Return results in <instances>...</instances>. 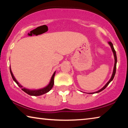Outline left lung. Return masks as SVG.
<instances>
[{"instance_id": "obj_1", "label": "left lung", "mask_w": 128, "mask_h": 128, "mask_svg": "<svg viewBox=\"0 0 128 128\" xmlns=\"http://www.w3.org/2000/svg\"><path fill=\"white\" fill-rule=\"evenodd\" d=\"M108 43H109L110 45V46H111V47L112 50V51H113V53H114V68L113 73H112V77H111V79H110V80H109V81H108V82H107V83L106 84V85H105L104 86V87H103L102 88H101L100 90H99V91H98V92H96V93H98V92H102V90H103L104 89H105V88H106V87H107V86L108 85H109V84L110 83V82H111L112 81V80H113L114 78V75H115V73H116V63H117V56H116V51H115V50H114V46H113V44H112V42H108ZM90 94H92V93H90Z\"/></svg>"}]
</instances>
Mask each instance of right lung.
Segmentation results:
<instances>
[{
    "label": "right lung",
    "mask_w": 128,
    "mask_h": 128,
    "mask_svg": "<svg viewBox=\"0 0 128 128\" xmlns=\"http://www.w3.org/2000/svg\"><path fill=\"white\" fill-rule=\"evenodd\" d=\"M10 74H11L13 80H14V82L18 85V86L20 88H21L22 90H23L24 92H25L26 93H27L28 94H29L30 95H33V96H39V95H41L42 94H44L45 93H47V92H48L50 90H51V89L52 88L54 84V77H55V72H54V73L52 76L51 78V81L50 82V84L47 85L46 87H45L43 88H41V89H39V90H29V89H27V88H22V86H21L20 84H19L18 82L17 81V80L15 78L14 74L12 72L11 69H10Z\"/></svg>",
    "instance_id": "1"
}]
</instances>
